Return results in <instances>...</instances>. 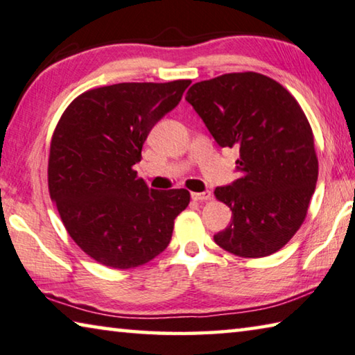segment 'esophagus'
<instances>
[{"mask_svg":"<svg viewBox=\"0 0 355 355\" xmlns=\"http://www.w3.org/2000/svg\"><path fill=\"white\" fill-rule=\"evenodd\" d=\"M211 191L209 190H206V191H193V193H191V198H193L195 201H207V200H211Z\"/></svg>","mask_w":355,"mask_h":355,"instance_id":"1","label":"esophagus"}]
</instances>
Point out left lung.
Instances as JSON below:
<instances>
[{
  "label": "left lung",
  "instance_id": "1",
  "mask_svg": "<svg viewBox=\"0 0 355 355\" xmlns=\"http://www.w3.org/2000/svg\"><path fill=\"white\" fill-rule=\"evenodd\" d=\"M185 101L218 146L239 148V178L214 191L232 211L214 241L242 258L278 252L304 223L318 181L313 132L297 101L257 72L200 81Z\"/></svg>",
  "mask_w": 355,
  "mask_h": 355
}]
</instances>
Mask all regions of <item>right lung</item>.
Returning a JSON list of instances; mask_svg holds the SVG:
<instances>
[{"instance_id":"right-lung-1","label":"right lung","mask_w":355,"mask_h":355,"mask_svg":"<svg viewBox=\"0 0 355 355\" xmlns=\"http://www.w3.org/2000/svg\"><path fill=\"white\" fill-rule=\"evenodd\" d=\"M190 80L118 83L86 91L62 113L50 144L49 190L75 243L113 269L146 264L171 241L185 189L154 190L133 165L153 127Z\"/></svg>"}]
</instances>
